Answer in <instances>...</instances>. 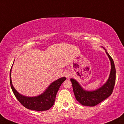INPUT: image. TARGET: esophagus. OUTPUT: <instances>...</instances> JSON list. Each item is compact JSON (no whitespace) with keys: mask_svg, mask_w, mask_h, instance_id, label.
I'll list each match as a JSON object with an SVG mask.
<instances>
[{"mask_svg":"<svg viewBox=\"0 0 124 124\" xmlns=\"http://www.w3.org/2000/svg\"><path fill=\"white\" fill-rule=\"evenodd\" d=\"M64 75H65V77H66V78H69L70 76V74L69 73V72H68V71H66V72H64Z\"/></svg>","mask_w":124,"mask_h":124,"instance_id":"esophagus-1","label":"esophagus"}]
</instances>
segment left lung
Wrapping results in <instances>:
<instances>
[{
    "instance_id": "8db88e82",
    "label": "left lung",
    "mask_w": 124,
    "mask_h": 124,
    "mask_svg": "<svg viewBox=\"0 0 124 124\" xmlns=\"http://www.w3.org/2000/svg\"><path fill=\"white\" fill-rule=\"evenodd\" d=\"M105 50L110 60L111 68L108 79L103 86L96 90L87 91L83 89L76 80L70 79L75 98L83 106L89 107L96 106L111 96L112 93L116 83V68L113 59L107 52L106 49Z\"/></svg>"
}]
</instances>
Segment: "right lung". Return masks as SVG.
<instances>
[{"instance_id":"add662e5","label":"right lung","mask_w":124,"mask_h":124,"mask_svg":"<svg viewBox=\"0 0 124 124\" xmlns=\"http://www.w3.org/2000/svg\"><path fill=\"white\" fill-rule=\"evenodd\" d=\"M11 68L10 72V82L14 94L24 107L29 109L35 111H46L49 109L53 106L55 103L56 95L58 90L62 83L66 80V78H59L58 80L54 81L48 86L45 92L35 97H26L21 95L17 92L12 85V79H11Z\"/></svg>"}]
</instances>
